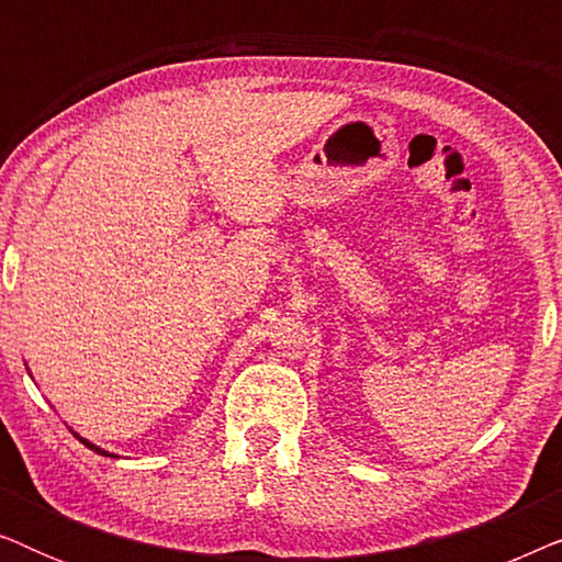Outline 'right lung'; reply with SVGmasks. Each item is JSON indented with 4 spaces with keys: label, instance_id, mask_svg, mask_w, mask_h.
Masks as SVG:
<instances>
[{
    "label": "right lung",
    "instance_id": "add662e5",
    "mask_svg": "<svg viewBox=\"0 0 562 562\" xmlns=\"http://www.w3.org/2000/svg\"><path fill=\"white\" fill-rule=\"evenodd\" d=\"M71 432H74V429H71ZM74 437H79V440H81L83 445H87V448H89V450H94V452H99V456H106V458H117V456H114V452H110V450H102V448H99V445H94V442H89V440H87V437H81L79 432H74Z\"/></svg>",
    "mask_w": 562,
    "mask_h": 562
}]
</instances>
